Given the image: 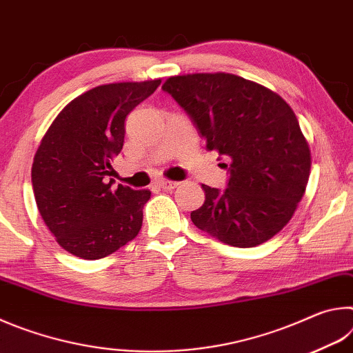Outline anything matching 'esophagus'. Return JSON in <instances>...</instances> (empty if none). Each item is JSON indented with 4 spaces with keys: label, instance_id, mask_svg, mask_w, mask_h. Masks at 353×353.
<instances>
[{
    "label": "esophagus",
    "instance_id": "34e87169",
    "mask_svg": "<svg viewBox=\"0 0 353 353\" xmlns=\"http://www.w3.org/2000/svg\"><path fill=\"white\" fill-rule=\"evenodd\" d=\"M179 185V182H171V181H159L157 187L162 190H174Z\"/></svg>",
    "mask_w": 353,
    "mask_h": 353
}]
</instances>
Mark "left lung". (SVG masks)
Returning <instances> with one entry per match:
<instances>
[{
  "mask_svg": "<svg viewBox=\"0 0 353 353\" xmlns=\"http://www.w3.org/2000/svg\"><path fill=\"white\" fill-rule=\"evenodd\" d=\"M162 90L190 117L207 151L225 159V190L202 185L191 212L198 229L235 248H252L283 229L305 193L312 166L291 107L271 90L235 74L170 77Z\"/></svg>",
  "mask_w": 353,
  "mask_h": 353,
  "instance_id": "1",
  "label": "left lung"
}]
</instances>
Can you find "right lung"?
Returning <instances> with one entry per match:
<instances>
[{
  "instance_id": "obj_1",
  "label": "right lung",
  "mask_w": 353,
  "mask_h": 353,
  "mask_svg": "<svg viewBox=\"0 0 353 353\" xmlns=\"http://www.w3.org/2000/svg\"><path fill=\"white\" fill-rule=\"evenodd\" d=\"M160 82L92 88L71 101L41 139L32 163L35 202L70 254L98 260L139 235L151 191L123 185L112 191V162L123 149L128 115Z\"/></svg>"
}]
</instances>
